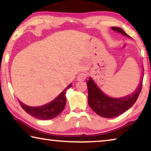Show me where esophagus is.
Wrapping results in <instances>:
<instances>
[{"label": "esophagus", "instance_id": "esophagus-1", "mask_svg": "<svg viewBox=\"0 0 151 151\" xmlns=\"http://www.w3.org/2000/svg\"><path fill=\"white\" fill-rule=\"evenodd\" d=\"M86 76L87 75H86V74L85 73H81L78 75L77 78L76 79H77L78 81H83L86 79Z\"/></svg>", "mask_w": 151, "mask_h": 151}]
</instances>
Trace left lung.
Returning a JSON list of instances; mask_svg holds the SVG:
<instances>
[{
	"mask_svg": "<svg viewBox=\"0 0 151 151\" xmlns=\"http://www.w3.org/2000/svg\"><path fill=\"white\" fill-rule=\"evenodd\" d=\"M111 29L120 34L126 36L127 37L131 38L121 28L111 27ZM143 72H144V68H142V76L140 77L139 85L133 93L129 95L119 97V98L106 95L97 85L93 79L90 77L86 81L89 106L98 115L104 118H114L121 115L131 108L137 100L142 88Z\"/></svg>",
	"mask_w": 151,
	"mask_h": 151,
	"instance_id": "1",
	"label": "left lung"
}]
</instances>
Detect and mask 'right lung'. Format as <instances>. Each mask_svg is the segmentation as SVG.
<instances>
[{"label":"right lung","instance_id":"1","mask_svg":"<svg viewBox=\"0 0 151 151\" xmlns=\"http://www.w3.org/2000/svg\"><path fill=\"white\" fill-rule=\"evenodd\" d=\"M72 87V83L64 89L59 95L51 102L42 106H30L26 105L19 101V103L24 111L32 116L39 120H50L57 117L63 111L66 105V93L68 88Z\"/></svg>","mask_w":151,"mask_h":151}]
</instances>
